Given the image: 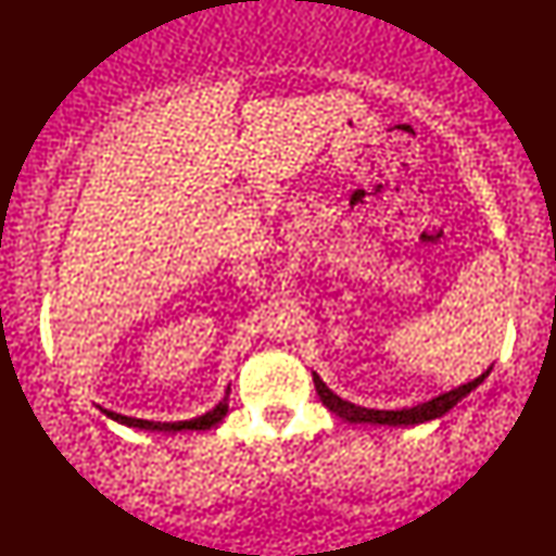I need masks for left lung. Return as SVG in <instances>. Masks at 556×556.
I'll use <instances>...</instances> for the list:
<instances>
[{
  "label": "left lung",
  "instance_id": "left-lung-1",
  "mask_svg": "<svg viewBox=\"0 0 556 556\" xmlns=\"http://www.w3.org/2000/svg\"><path fill=\"white\" fill-rule=\"evenodd\" d=\"M490 370H492V368H488L480 377H476L473 382L460 384V387L452 389V392L434 396L432 401H425V404H418V406H413V408H401V410H375V408H363V406L351 404V401L339 399V396L332 392V389H327V384H325L315 372H313V382H315L317 396H320L325 408H329V410L334 413V416L344 418V420H349V422L418 425V422H425V420L442 418L448 408H454L460 399L473 392V389H476L478 384H482V380H485V377L490 375Z\"/></svg>",
  "mask_w": 556,
  "mask_h": 556
}]
</instances>
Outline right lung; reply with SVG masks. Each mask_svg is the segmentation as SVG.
Wrapping results in <instances>:
<instances>
[{"instance_id":"1","label":"right lung","mask_w":556,"mask_h":556,"mask_svg":"<svg viewBox=\"0 0 556 556\" xmlns=\"http://www.w3.org/2000/svg\"><path fill=\"white\" fill-rule=\"evenodd\" d=\"M227 396H229V389H227ZM224 396L219 404L207 410L205 416H198L193 420H179V422H152V420H140V418H128V416H122V413H114V410H104V416L122 422V425H128V428H140V430H160V432H179V430H210L215 428V425L227 416L229 410V399Z\"/></svg>"}]
</instances>
